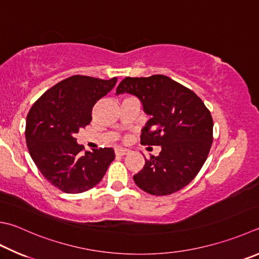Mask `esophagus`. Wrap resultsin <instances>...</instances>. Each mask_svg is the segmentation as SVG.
Segmentation results:
<instances>
[{"mask_svg": "<svg viewBox=\"0 0 259 259\" xmlns=\"http://www.w3.org/2000/svg\"><path fill=\"white\" fill-rule=\"evenodd\" d=\"M131 152L127 149H121V148H117L115 149V153L116 155H119V157H124V155H127Z\"/></svg>", "mask_w": 259, "mask_h": 259, "instance_id": "obj_1", "label": "esophagus"}]
</instances>
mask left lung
Listing matches in <instances>:
<instances>
[{
    "instance_id": "8db88e82",
    "label": "left lung",
    "mask_w": 259,
    "mask_h": 259,
    "mask_svg": "<svg viewBox=\"0 0 259 259\" xmlns=\"http://www.w3.org/2000/svg\"><path fill=\"white\" fill-rule=\"evenodd\" d=\"M121 94L138 97L150 116L141 144L161 146L158 157L145 159L143 169L134 175L135 184L157 196L187 186L203 167L213 142V119L204 102L161 74L125 77L116 90V95Z\"/></svg>"
}]
</instances>
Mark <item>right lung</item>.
Here are the masks:
<instances>
[{
    "instance_id": "add662e5",
    "label": "right lung",
    "mask_w": 259,
    "mask_h": 259,
    "mask_svg": "<svg viewBox=\"0 0 259 259\" xmlns=\"http://www.w3.org/2000/svg\"><path fill=\"white\" fill-rule=\"evenodd\" d=\"M116 82L117 77L73 75L47 90L29 110V153L44 177L62 192L79 194L94 188L115 159L111 148L82 154L83 145L74 135L90 124L95 104Z\"/></svg>"
}]
</instances>
